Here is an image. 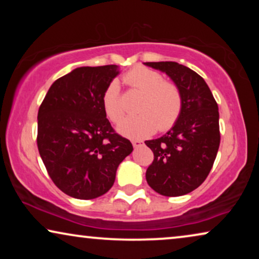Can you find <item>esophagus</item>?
<instances>
[{"instance_id":"34e87169","label":"esophagus","mask_w":259,"mask_h":259,"mask_svg":"<svg viewBox=\"0 0 259 259\" xmlns=\"http://www.w3.org/2000/svg\"><path fill=\"white\" fill-rule=\"evenodd\" d=\"M132 144H133L134 147H139V146H143L144 141H141V140H132Z\"/></svg>"}]
</instances>
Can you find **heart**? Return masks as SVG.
<instances>
[{"label": "heart", "instance_id": "b5f03b06", "mask_svg": "<svg viewBox=\"0 0 259 259\" xmlns=\"http://www.w3.org/2000/svg\"><path fill=\"white\" fill-rule=\"evenodd\" d=\"M123 82L131 90L144 94L138 106L140 113L123 119L119 132L130 138H145L159 130L166 132L178 122L183 113L184 99L180 88L175 82L165 81L159 72L138 66L123 74ZM102 106L108 119L119 122L125 115L121 92L116 81L106 87Z\"/></svg>", "mask_w": 259, "mask_h": 259}]
</instances>
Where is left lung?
Segmentation results:
<instances>
[{
  "label": "left lung",
  "mask_w": 259,
  "mask_h": 259,
  "mask_svg": "<svg viewBox=\"0 0 259 259\" xmlns=\"http://www.w3.org/2000/svg\"><path fill=\"white\" fill-rule=\"evenodd\" d=\"M145 65L167 74L184 99L178 122L161 138L145 141L154 155L146 180L162 196H184L204 183L217 157L221 144L218 105L203 77L186 66L172 61Z\"/></svg>",
  "instance_id": "1"
}]
</instances>
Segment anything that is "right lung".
Returning <instances> with one entry per match:
<instances>
[{"mask_svg": "<svg viewBox=\"0 0 259 259\" xmlns=\"http://www.w3.org/2000/svg\"><path fill=\"white\" fill-rule=\"evenodd\" d=\"M116 66L80 67L52 84L38 108L37 148L53 183L76 199H94L114 184L133 151L106 118L102 95Z\"/></svg>", "mask_w": 259, "mask_h": 259, "instance_id": "right-lung-1", "label": "right lung"}]
</instances>
